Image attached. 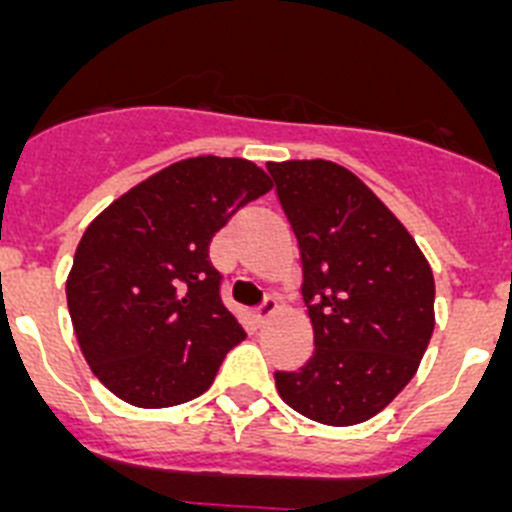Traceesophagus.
<instances>
[{"mask_svg": "<svg viewBox=\"0 0 512 512\" xmlns=\"http://www.w3.org/2000/svg\"><path fill=\"white\" fill-rule=\"evenodd\" d=\"M278 311V298L275 296H267L265 301L260 303V306L255 308V313H257V319L260 321H265V319H270V316H273V313Z\"/></svg>", "mask_w": 512, "mask_h": 512, "instance_id": "esophagus-1", "label": "esophagus"}]
</instances>
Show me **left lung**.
<instances>
[{"label": "left lung", "instance_id": "obj_1", "mask_svg": "<svg viewBox=\"0 0 512 512\" xmlns=\"http://www.w3.org/2000/svg\"><path fill=\"white\" fill-rule=\"evenodd\" d=\"M296 232L313 357L275 372L280 398L311 421L354 426L413 380L434 334V273L398 216L331 160L267 163Z\"/></svg>", "mask_w": 512, "mask_h": 512}]
</instances>
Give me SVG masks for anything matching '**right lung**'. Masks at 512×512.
Here are the masks:
<instances>
[{"mask_svg":"<svg viewBox=\"0 0 512 512\" xmlns=\"http://www.w3.org/2000/svg\"><path fill=\"white\" fill-rule=\"evenodd\" d=\"M270 188L250 160L201 155L137 183L86 227L66 298L104 388L137 408H170L211 388L245 339L219 296L211 237Z\"/></svg>","mask_w":512,"mask_h":512,"instance_id":"right-lung-1","label":"right lung"}]
</instances>
